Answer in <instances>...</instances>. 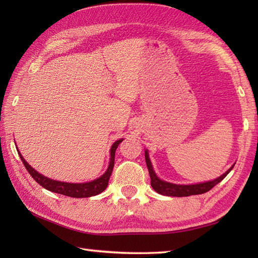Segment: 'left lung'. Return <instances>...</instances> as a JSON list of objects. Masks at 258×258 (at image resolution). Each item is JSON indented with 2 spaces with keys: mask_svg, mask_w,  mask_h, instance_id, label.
<instances>
[{
  "mask_svg": "<svg viewBox=\"0 0 258 258\" xmlns=\"http://www.w3.org/2000/svg\"><path fill=\"white\" fill-rule=\"evenodd\" d=\"M145 161H146L147 168H149L152 187L154 188L157 193H160L162 195L177 196V197L206 193V191L211 190L214 186L225 178L226 175L231 172L234 167V165H233L226 173H224L222 176H220L214 180H211V182L200 183V184H195V185H176V184L164 182V180L160 179L156 176V174L154 173V171H153V167H152V164H151V161L149 158V154H147V151L145 152Z\"/></svg>",
  "mask_w": 258,
  "mask_h": 258,
  "instance_id": "left-lung-1",
  "label": "left lung"
}]
</instances>
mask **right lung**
<instances>
[{
    "label": "right lung",
    "mask_w": 258,
    "mask_h": 258,
    "mask_svg": "<svg viewBox=\"0 0 258 258\" xmlns=\"http://www.w3.org/2000/svg\"><path fill=\"white\" fill-rule=\"evenodd\" d=\"M123 140H118L115 142V143L112 145L111 149V160H109V165L107 171L104 173L101 177H98L95 180H92V182L89 183H83V184H71V183H64V182H57V180H53L47 178L45 176H43L40 173H37L34 168L31 167L29 164L26 163V161L20 154V152L18 150L19 155L21 157L22 163L24 164L25 168L27 169V172L30 173L31 176L35 179V182L40 184L42 187L46 188L47 190H51L53 193H57V194H62L65 196H70V197H76V199H81V197H91V196H95L97 194L102 193L103 190H105L108 185V180L109 177H111V174L113 172V167H114V160H115V151H116L118 144L122 142Z\"/></svg>",
    "instance_id": "1"
}]
</instances>
